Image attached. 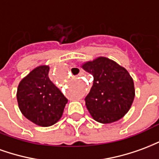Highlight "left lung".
<instances>
[{
	"mask_svg": "<svg viewBox=\"0 0 159 159\" xmlns=\"http://www.w3.org/2000/svg\"><path fill=\"white\" fill-rule=\"evenodd\" d=\"M82 67L93 76V86L85 98L92 117L101 123L121 119L134 99V81L129 73L106 57L86 62Z\"/></svg>",
	"mask_w": 159,
	"mask_h": 159,
	"instance_id": "1",
	"label": "left lung"
}]
</instances>
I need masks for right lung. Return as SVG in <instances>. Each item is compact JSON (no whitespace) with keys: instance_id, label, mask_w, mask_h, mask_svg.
I'll return each mask as SVG.
<instances>
[{"instance_id":"obj_1","label":"right lung","mask_w":159,"mask_h":159,"mask_svg":"<svg viewBox=\"0 0 159 159\" xmlns=\"http://www.w3.org/2000/svg\"><path fill=\"white\" fill-rule=\"evenodd\" d=\"M49 66L32 70L19 83L17 100L19 110L36 125L48 127L59 121L68 100L50 81Z\"/></svg>"}]
</instances>
